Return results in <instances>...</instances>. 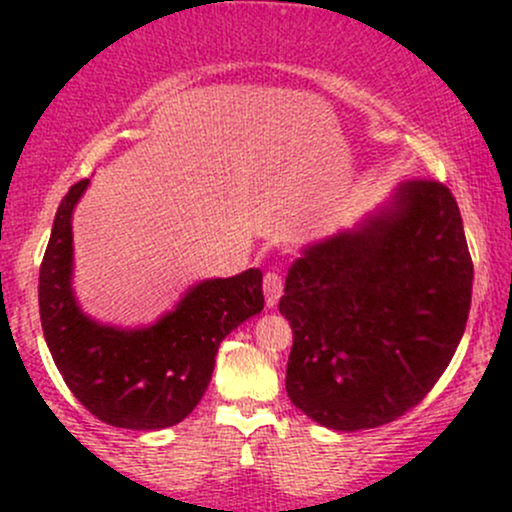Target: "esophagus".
Listing matches in <instances>:
<instances>
[{
	"label": "esophagus",
	"instance_id": "1",
	"mask_svg": "<svg viewBox=\"0 0 512 512\" xmlns=\"http://www.w3.org/2000/svg\"><path fill=\"white\" fill-rule=\"evenodd\" d=\"M262 289H264V303H267V308H274L281 298V289H284V284H281V276L276 272L264 274Z\"/></svg>",
	"mask_w": 512,
	"mask_h": 512
}]
</instances>
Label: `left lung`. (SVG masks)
I'll return each instance as SVG.
<instances>
[{
    "label": "left lung",
    "mask_w": 512,
    "mask_h": 512,
    "mask_svg": "<svg viewBox=\"0 0 512 512\" xmlns=\"http://www.w3.org/2000/svg\"><path fill=\"white\" fill-rule=\"evenodd\" d=\"M472 279L460 209L436 180L402 182L354 228L305 245L279 301L291 402L346 433L416 407L460 344Z\"/></svg>",
    "instance_id": "left-lung-1"
}]
</instances>
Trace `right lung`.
I'll return each mask as SVG.
<instances>
[{"instance_id": "1", "label": "right lung", "mask_w": 512, "mask_h": 512, "mask_svg": "<svg viewBox=\"0 0 512 512\" xmlns=\"http://www.w3.org/2000/svg\"><path fill=\"white\" fill-rule=\"evenodd\" d=\"M88 182L64 195L40 264L45 342L64 383L93 416L117 428L161 431L180 424L204 397L223 339L262 313V272L197 281L173 310L144 327L93 320L72 289V214Z\"/></svg>"}]
</instances>
